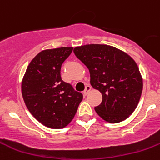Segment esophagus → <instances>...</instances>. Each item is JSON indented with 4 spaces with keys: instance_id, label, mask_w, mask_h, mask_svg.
Returning a JSON list of instances; mask_svg holds the SVG:
<instances>
[{
    "instance_id": "1",
    "label": "esophagus",
    "mask_w": 160,
    "mask_h": 160,
    "mask_svg": "<svg viewBox=\"0 0 160 160\" xmlns=\"http://www.w3.org/2000/svg\"><path fill=\"white\" fill-rule=\"evenodd\" d=\"M91 89H92V87H91L90 85H87L86 88H85V90L83 91V95H87L88 94V92L91 91Z\"/></svg>"
}]
</instances>
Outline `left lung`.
I'll list each match as a JSON object with an SVG mask.
<instances>
[{
	"label": "left lung",
	"mask_w": 160,
	"mask_h": 160,
	"mask_svg": "<svg viewBox=\"0 0 160 160\" xmlns=\"http://www.w3.org/2000/svg\"><path fill=\"white\" fill-rule=\"evenodd\" d=\"M73 52L90 72V83L102 95L95 107L99 117L118 123L137 108L143 89V79L133 59L114 46L88 44L77 46Z\"/></svg>",
	"instance_id": "1"
}]
</instances>
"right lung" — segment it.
I'll return each instance as SVG.
<instances>
[{
  "label": "right lung",
  "instance_id": "1",
  "mask_svg": "<svg viewBox=\"0 0 160 160\" xmlns=\"http://www.w3.org/2000/svg\"><path fill=\"white\" fill-rule=\"evenodd\" d=\"M72 49L41 51L30 62L22 80V95L28 110L40 123L51 129L68 125L83 99V95L61 77L62 65Z\"/></svg>",
  "mask_w": 160,
  "mask_h": 160
}]
</instances>
